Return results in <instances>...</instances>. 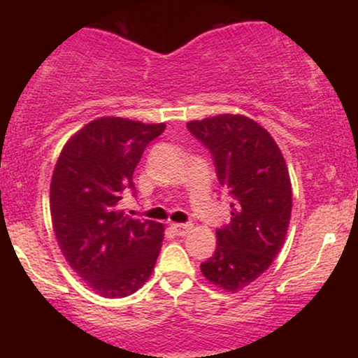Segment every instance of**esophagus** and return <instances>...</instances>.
Segmentation results:
<instances>
[{"label":"esophagus","instance_id":"esophagus-1","mask_svg":"<svg viewBox=\"0 0 358 358\" xmlns=\"http://www.w3.org/2000/svg\"><path fill=\"white\" fill-rule=\"evenodd\" d=\"M193 225L192 224H171V229H173L176 236H187L188 232L192 231Z\"/></svg>","mask_w":358,"mask_h":358}]
</instances>
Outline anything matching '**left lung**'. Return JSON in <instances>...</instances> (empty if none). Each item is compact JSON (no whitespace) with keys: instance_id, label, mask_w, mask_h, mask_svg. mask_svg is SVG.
Returning a JSON list of instances; mask_svg holds the SVG:
<instances>
[{"instance_id":"left-lung-1","label":"left lung","mask_w":358,"mask_h":358,"mask_svg":"<svg viewBox=\"0 0 358 358\" xmlns=\"http://www.w3.org/2000/svg\"><path fill=\"white\" fill-rule=\"evenodd\" d=\"M188 131L208 148L217 178L234 196L231 222L217 229V248L200 269L225 291L249 286L285 244L293 208L287 166L273 136L241 114L190 121Z\"/></svg>"}]
</instances>
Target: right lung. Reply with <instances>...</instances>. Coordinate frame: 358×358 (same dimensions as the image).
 I'll return each mask as SVG.
<instances>
[{
  "label": "right lung",
  "mask_w": 358,
  "mask_h": 358,
  "mask_svg": "<svg viewBox=\"0 0 358 358\" xmlns=\"http://www.w3.org/2000/svg\"><path fill=\"white\" fill-rule=\"evenodd\" d=\"M126 117L90 121L65 143L50 183L53 232L65 261L104 298H124L148 281L163 224L131 219L116 205L145 148L165 131Z\"/></svg>",
  "instance_id": "obj_1"
}]
</instances>
